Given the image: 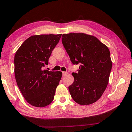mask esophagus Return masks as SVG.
<instances>
[{"label": "esophagus", "mask_w": 132, "mask_h": 132, "mask_svg": "<svg viewBox=\"0 0 132 132\" xmlns=\"http://www.w3.org/2000/svg\"><path fill=\"white\" fill-rule=\"evenodd\" d=\"M62 73H63V76H65L68 73V72H62Z\"/></svg>", "instance_id": "esophagus-1"}]
</instances>
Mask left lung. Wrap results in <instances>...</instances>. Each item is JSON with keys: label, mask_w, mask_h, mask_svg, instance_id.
Returning a JSON list of instances; mask_svg holds the SVG:
<instances>
[{"label": "left lung", "mask_w": 132, "mask_h": 132, "mask_svg": "<svg viewBox=\"0 0 132 132\" xmlns=\"http://www.w3.org/2000/svg\"><path fill=\"white\" fill-rule=\"evenodd\" d=\"M62 44L73 64H81L73 73V84L69 87L73 101L81 105L97 101L109 82L112 69L110 51L94 36L84 33L63 34Z\"/></svg>", "instance_id": "8db88e82"}]
</instances>
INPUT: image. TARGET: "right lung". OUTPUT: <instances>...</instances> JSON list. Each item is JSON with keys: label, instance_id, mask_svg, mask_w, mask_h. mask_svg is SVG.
I'll list each match as a JSON object with an SVG mask.
<instances>
[{"label": "right lung", "instance_id": "right-lung-1", "mask_svg": "<svg viewBox=\"0 0 132 132\" xmlns=\"http://www.w3.org/2000/svg\"><path fill=\"white\" fill-rule=\"evenodd\" d=\"M62 34L33 35L27 38L14 57L16 82L23 97L33 106L45 107L54 99L62 72L43 70Z\"/></svg>", "mask_w": 132, "mask_h": 132}]
</instances>
